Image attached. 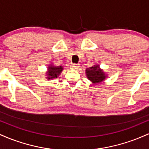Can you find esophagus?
Returning <instances> with one entry per match:
<instances>
[{
  "mask_svg": "<svg viewBox=\"0 0 149 149\" xmlns=\"http://www.w3.org/2000/svg\"><path fill=\"white\" fill-rule=\"evenodd\" d=\"M79 64H72L71 66V69H74V70H76V69H78V68H79Z\"/></svg>",
  "mask_w": 149,
  "mask_h": 149,
  "instance_id": "obj_1",
  "label": "esophagus"
}]
</instances>
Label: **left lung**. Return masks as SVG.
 <instances>
[{"label": "left lung", "instance_id": "left-lung-1", "mask_svg": "<svg viewBox=\"0 0 149 149\" xmlns=\"http://www.w3.org/2000/svg\"><path fill=\"white\" fill-rule=\"evenodd\" d=\"M85 73L88 80H90L93 84L102 83L108 76V75L101 69L100 65L97 64L85 69Z\"/></svg>", "mask_w": 149, "mask_h": 149}]
</instances>
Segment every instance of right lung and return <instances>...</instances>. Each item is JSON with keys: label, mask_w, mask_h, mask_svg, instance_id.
Listing matches in <instances>:
<instances>
[{"label": "right lung", "mask_w": 149, "mask_h": 149, "mask_svg": "<svg viewBox=\"0 0 149 149\" xmlns=\"http://www.w3.org/2000/svg\"><path fill=\"white\" fill-rule=\"evenodd\" d=\"M63 70H64V67L62 66H55L53 64H49L47 71H46V78L48 80L57 78Z\"/></svg>", "instance_id": "obj_1"}]
</instances>
